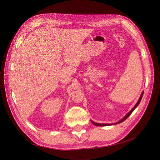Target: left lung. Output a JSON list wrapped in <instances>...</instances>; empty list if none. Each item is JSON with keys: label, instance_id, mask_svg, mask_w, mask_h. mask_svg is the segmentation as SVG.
Masks as SVG:
<instances>
[{"label": "left lung", "instance_id": "left-lung-1", "mask_svg": "<svg viewBox=\"0 0 160 160\" xmlns=\"http://www.w3.org/2000/svg\"><path fill=\"white\" fill-rule=\"evenodd\" d=\"M143 93H144V91H142V93H141V97H140V98H139V99L138 100V102H137V104L135 105V106H134L132 110L127 114L123 118L121 119V120H120L119 122H115V123H114V124H100V123H96V122H93V121H91V122H92V123H93L94 125H95V126H97V127H103V126H110V125H112V124H119V123H121V122H123L124 120H126L127 119L128 117L130 115V114L133 112V110H135V109L138 107V106L139 104V103H140V102H141V99H142V95H143Z\"/></svg>", "mask_w": 160, "mask_h": 160}]
</instances>
